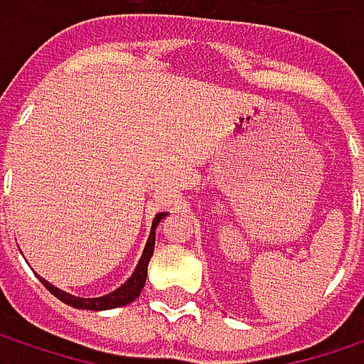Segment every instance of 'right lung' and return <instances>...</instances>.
<instances>
[{"instance_id": "add662e5", "label": "right lung", "mask_w": 364, "mask_h": 364, "mask_svg": "<svg viewBox=\"0 0 364 364\" xmlns=\"http://www.w3.org/2000/svg\"><path fill=\"white\" fill-rule=\"evenodd\" d=\"M166 215H168V213H158V215L154 217V223H151V230H149V238H147V242H145L143 255H141V259H139V263H136L132 276H130L122 287H117L115 291H111V293L103 295V297H75V295H71V293H67V291L56 289L54 284H50L48 280H43V278L39 276L41 284H43L54 297H58L63 304L73 306V308H77V310L101 312V310H113V308H122V306L132 304V301L141 295V291H143V287H145V280H147V265H149V259H151L154 247H156V228L160 225V221H162Z\"/></svg>"}]
</instances>
